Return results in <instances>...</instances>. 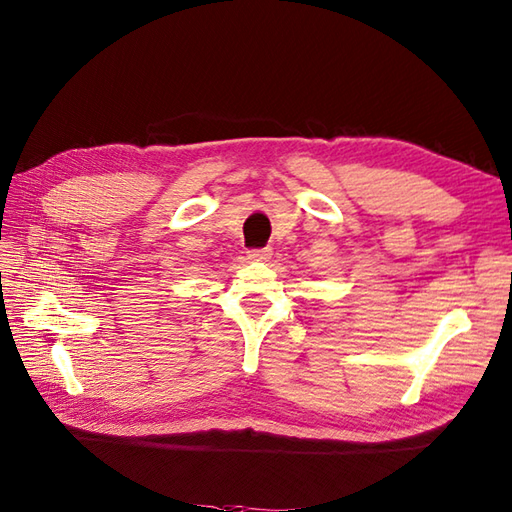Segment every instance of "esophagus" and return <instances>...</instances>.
I'll use <instances>...</instances> for the list:
<instances>
[{
  "instance_id": "34e87169",
  "label": "esophagus",
  "mask_w": 512,
  "mask_h": 512,
  "mask_svg": "<svg viewBox=\"0 0 512 512\" xmlns=\"http://www.w3.org/2000/svg\"><path fill=\"white\" fill-rule=\"evenodd\" d=\"M271 258V249H252V252H247V260H252V263H258V260H267Z\"/></svg>"
}]
</instances>
